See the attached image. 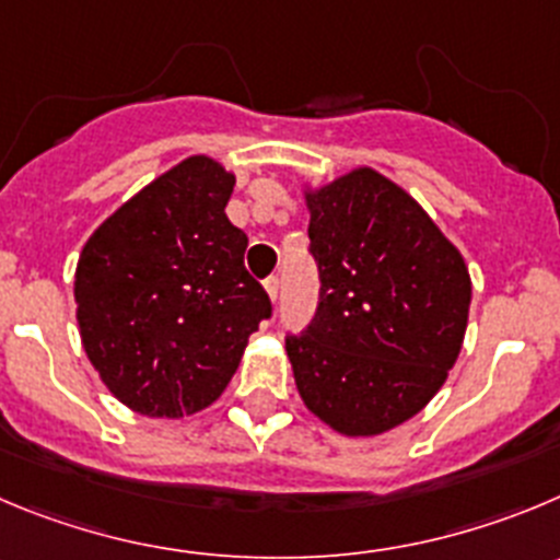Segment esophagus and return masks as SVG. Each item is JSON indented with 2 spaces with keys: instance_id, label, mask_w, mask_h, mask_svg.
<instances>
[{
  "instance_id": "obj_1",
  "label": "esophagus",
  "mask_w": 560,
  "mask_h": 560,
  "mask_svg": "<svg viewBox=\"0 0 560 560\" xmlns=\"http://www.w3.org/2000/svg\"><path fill=\"white\" fill-rule=\"evenodd\" d=\"M265 292H268V298L270 301H279V279H276V276H270L268 281H265Z\"/></svg>"
}]
</instances>
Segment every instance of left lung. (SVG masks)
I'll return each mask as SVG.
<instances>
[{"label":"left lung","instance_id":"left-lung-1","mask_svg":"<svg viewBox=\"0 0 560 560\" xmlns=\"http://www.w3.org/2000/svg\"><path fill=\"white\" fill-rule=\"evenodd\" d=\"M320 304L287 337L301 400L345 436H378L442 389L462 353L472 281L425 209L373 168L306 187Z\"/></svg>","mask_w":560,"mask_h":560}]
</instances>
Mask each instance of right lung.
I'll list each match as a JSON object with an SVG mask.
<instances>
[{"instance_id": "obj_1", "label": "right lung", "mask_w": 560, "mask_h": 560, "mask_svg": "<svg viewBox=\"0 0 560 560\" xmlns=\"http://www.w3.org/2000/svg\"><path fill=\"white\" fill-rule=\"evenodd\" d=\"M234 174L192 154L88 237L74 273L82 348L115 398L179 420L221 398L270 298L226 218Z\"/></svg>"}]
</instances>
